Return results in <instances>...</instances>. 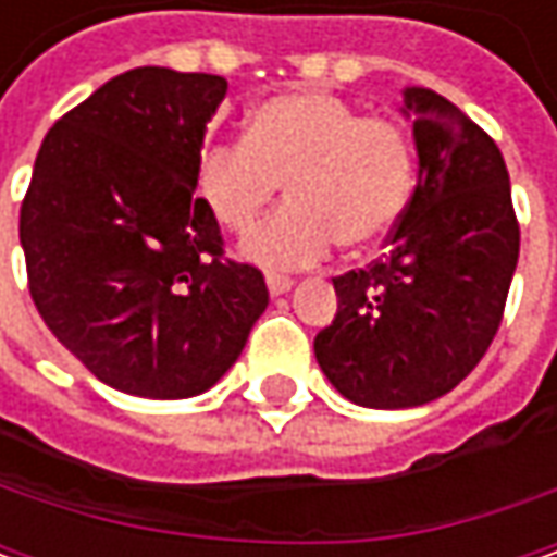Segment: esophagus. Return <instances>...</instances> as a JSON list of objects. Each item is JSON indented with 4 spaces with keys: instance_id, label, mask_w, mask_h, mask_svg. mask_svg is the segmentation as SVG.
<instances>
[{
    "instance_id": "esophagus-1",
    "label": "esophagus",
    "mask_w": 557,
    "mask_h": 557,
    "mask_svg": "<svg viewBox=\"0 0 557 557\" xmlns=\"http://www.w3.org/2000/svg\"><path fill=\"white\" fill-rule=\"evenodd\" d=\"M267 285H269V294H272V297H278V294H288V290L294 288V278H288V275H278V272H269Z\"/></svg>"
}]
</instances>
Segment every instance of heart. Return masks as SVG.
I'll list each match as a JSON object with an SVG mask.
<instances>
[{"mask_svg":"<svg viewBox=\"0 0 557 557\" xmlns=\"http://www.w3.org/2000/svg\"><path fill=\"white\" fill-rule=\"evenodd\" d=\"M416 180L412 139L394 117H362L332 92H290L257 104L245 139L207 145L198 191L228 232H247L282 191L290 201L245 242L267 267H310L334 242H381Z\"/></svg>","mask_w":557,"mask_h":557,"instance_id":"heart-1","label":"heart"}]
</instances>
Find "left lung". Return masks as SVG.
<instances>
[{"mask_svg":"<svg viewBox=\"0 0 557 557\" xmlns=\"http://www.w3.org/2000/svg\"><path fill=\"white\" fill-rule=\"evenodd\" d=\"M418 185L387 250L332 278L315 359L350 403L409 409L449 394L499 332L521 225L499 145L453 101L406 89Z\"/></svg>","mask_w":557,"mask_h":557,"instance_id":"obj_1","label":"left lung"}]
</instances>
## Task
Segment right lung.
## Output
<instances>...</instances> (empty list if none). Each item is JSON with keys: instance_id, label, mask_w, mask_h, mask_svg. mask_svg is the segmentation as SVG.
<instances>
[{"instance_id": "obj_1", "label": "right lung", "mask_w": 557, "mask_h": 557, "mask_svg": "<svg viewBox=\"0 0 557 557\" xmlns=\"http://www.w3.org/2000/svg\"><path fill=\"white\" fill-rule=\"evenodd\" d=\"M223 76L136 67L61 120L21 203L27 285L49 332L108 387L203 394L269 304L263 272L225 257L195 198Z\"/></svg>"}]
</instances>
